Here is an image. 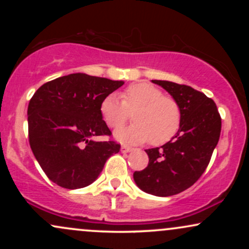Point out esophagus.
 <instances>
[{"label": "esophagus", "instance_id": "34e87169", "mask_svg": "<svg viewBox=\"0 0 249 249\" xmlns=\"http://www.w3.org/2000/svg\"><path fill=\"white\" fill-rule=\"evenodd\" d=\"M133 148L132 147H130V146H127V145H123V146L121 147V151L123 153H127V152H131V151H132Z\"/></svg>", "mask_w": 249, "mask_h": 249}]
</instances>
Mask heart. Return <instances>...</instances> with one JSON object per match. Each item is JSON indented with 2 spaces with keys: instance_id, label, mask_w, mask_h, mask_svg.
<instances>
[{
  "instance_id": "1",
  "label": "heart",
  "mask_w": 249,
  "mask_h": 249,
  "mask_svg": "<svg viewBox=\"0 0 249 249\" xmlns=\"http://www.w3.org/2000/svg\"><path fill=\"white\" fill-rule=\"evenodd\" d=\"M118 96L107 95L99 105V112L105 124L120 128L132 114L135 124L116 131L115 138L126 144L153 145L170 142L179 131L181 111L172 97L164 96L160 89L148 83H137L127 87Z\"/></svg>"
}]
</instances>
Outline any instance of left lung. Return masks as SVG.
<instances>
[{
    "label": "left lung",
    "instance_id": "obj_1",
    "mask_svg": "<svg viewBox=\"0 0 249 249\" xmlns=\"http://www.w3.org/2000/svg\"><path fill=\"white\" fill-rule=\"evenodd\" d=\"M176 99L181 111L179 131L160 147L148 148V165L136 171L137 186L148 194L170 196L187 190L205 172L218 144L221 117L213 99L188 85L152 81Z\"/></svg>",
    "mask_w": 249,
    "mask_h": 249
}]
</instances>
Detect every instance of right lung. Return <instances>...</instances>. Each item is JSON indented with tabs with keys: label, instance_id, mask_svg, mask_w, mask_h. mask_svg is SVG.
I'll use <instances>...</instances> for the list:
<instances>
[{
	"label": "right lung",
	"instance_id": "1",
	"mask_svg": "<svg viewBox=\"0 0 249 249\" xmlns=\"http://www.w3.org/2000/svg\"><path fill=\"white\" fill-rule=\"evenodd\" d=\"M123 84L78 72L45 83L34 93L28 107L29 144L51 181L69 190L88 186L119 152L116 142L92 138L111 136L99 105Z\"/></svg>",
	"mask_w": 249,
	"mask_h": 249
}]
</instances>
